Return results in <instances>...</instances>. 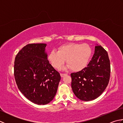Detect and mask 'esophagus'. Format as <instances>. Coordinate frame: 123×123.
Instances as JSON below:
<instances>
[{
  "label": "esophagus",
  "instance_id": "1",
  "mask_svg": "<svg viewBox=\"0 0 123 123\" xmlns=\"http://www.w3.org/2000/svg\"><path fill=\"white\" fill-rule=\"evenodd\" d=\"M67 75V74H60V75H61V77H63L64 75Z\"/></svg>",
  "mask_w": 123,
  "mask_h": 123
}]
</instances>
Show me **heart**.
<instances>
[{"mask_svg": "<svg viewBox=\"0 0 123 123\" xmlns=\"http://www.w3.org/2000/svg\"><path fill=\"white\" fill-rule=\"evenodd\" d=\"M92 49L88 44L69 43L60 46L57 52L52 51L48 59L54 68L59 69L66 60L68 64L64 69L70 68L73 71H79L87 66L89 60Z\"/></svg>", "mask_w": 123, "mask_h": 123, "instance_id": "heart-1", "label": "heart"}]
</instances>
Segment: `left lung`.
Returning a JSON list of instances; mask_svg holds the SVG:
<instances>
[{
	"label": "left lung",
	"instance_id": "8db88e82",
	"mask_svg": "<svg viewBox=\"0 0 123 123\" xmlns=\"http://www.w3.org/2000/svg\"><path fill=\"white\" fill-rule=\"evenodd\" d=\"M110 74V60L107 52L101 46L97 45L95 53L87 67L71 74L73 92L83 101L95 99L105 90Z\"/></svg>",
	"mask_w": 123,
	"mask_h": 123
}]
</instances>
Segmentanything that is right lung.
<instances>
[{
  "label": "right lung",
  "mask_w": 123,
  "mask_h": 123,
  "mask_svg": "<svg viewBox=\"0 0 123 123\" xmlns=\"http://www.w3.org/2000/svg\"><path fill=\"white\" fill-rule=\"evenodd\" d=\"M46 44H29L15 57L14 76L18 88L25 97L37 105L53 100L61 80L59 73L49 64Z\"/></svg>",
  "instance_id": "obj_1"
}]
</instances>
